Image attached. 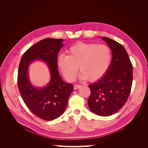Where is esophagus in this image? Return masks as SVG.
Here are the masks:
<instances>
[{
    "instance_id": "esophagus-1",
    "label": "esophagus",
    "mask_w": 148,
    "mask_h": 148,
    "mask_svg": "<svg viewBox=\"0 0 148 148\" xmlns=\"http://www.w3.org/2000/svg\"><path fill=\"white\" fill-rule=\"evenodd\" d=\"M73 87H74V89H79V88H81V87H82V85L75 84L74 86H73Z\"/></svg>"
}]
</instances>
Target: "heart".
<instances>
[{"label": "heart", "mask_w": 148, "mask_h": 148, "mask_svg": "<svg viewBox=\"0 0 148 148\" xmlns=\"http://www.w3.org/2000/svg\"><path fill=\"white\" fill-rule=\"evenodd\" d=\"M68 56L60 54L57 65L65 78L73 82L79 70L82 79L95 82L107 72L110 66L112 53L110 48L103 44L78 42L67 51Z\"/></svg>", "instance_id": "heart-1"}]
</instances>
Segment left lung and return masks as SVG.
<instances>
[{"instance_id": "8db88e82", "label": "left lung", "mask_w": 148, "mask_h": 148, "mask_svg": "<svg viewBox=\"0 0 148 148\" xmlns=\"http://www.w3.org/2000/svg\"><path fill=\"white\" fill-rule=\"evenodd\" d=\"M102 39L112 51V60L104 77L89 86L88 104L92 112L107 117L117 112L126 103L132 86L133 65L122 44L107 37Z\"/></svg>"}]
</instances>
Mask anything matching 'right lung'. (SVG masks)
Masks as SVG:
<instances>
[{"label":"right lung","mask_w":148,"mask_h":148,"mask_svg":"<svg viewBox=\"0 0 148 148\" xmlns=\"http://www.w3.org/2000/svg\"><path fill=\"white\" fill-rule=\"evenodd\" d=\"M62 41V39L41 40L23 53L19 64L17 83L22 99L31 112L46 121L54 120L64 113L73 90L72 84L65 83L57 70V55L64 46ZM36 59L46 61L50 70L51 79L45 88H36L28 79V66Z\"/></svg>","instance_id":"1"}]
</instances>
